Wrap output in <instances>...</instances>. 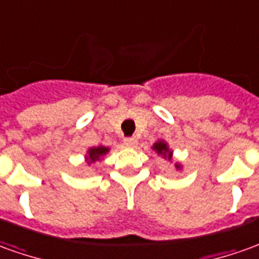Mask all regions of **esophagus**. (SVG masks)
Segmentation results:
<instances>
[{"label":"esophagus","instance_id":"1","mask_svg":"<svg viewBox=\"0 0 259 259\" xmlns=\"http://www.w3.org/2000/svg\"><path fill=\"white\" fill-rule=\"evenodd\" d=\"M123 144L126 147H136L137 146V139L136 137H126L123 140Z\"/></svg>","mask_w":259,"mask_h":259}]
</instances>
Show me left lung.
<instances>
[{
    "label": "left lung",
    "mask_w": 259,
    "mask_h": 259,
    "mask_svg": "<svg viewBox=\"0 0 259 259\" xmlns=\"http://www.w3.org/2000/svg\"><path fill=\"white\" fill-rule=\"evenodd\" d=\"M153 150H154L157 154L160 155V157H162L164 160H167L168 162H174V168L177 169V171H181L182 169V165H181V162H178V161H174L172 160V150L169 148V146H168L167 142H164V140H158V142H155L154 144H153Z\"/></svg>",
    "instance_id": "1"
}]
</instances>
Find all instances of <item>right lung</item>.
Instances as JSON below:
<instances>
[{
  "mask_svg": "<svg viewBox=\"0 0 259 259\" xmlns=\"http://www.w3.org/2000/svg\"><path fill=\"white\" fill-rule=\"evenodd\" d=\"M109 150L111 148L105 147V146H97V147L88 148L85 154V162L88 165H91L92 162H95V161H101L105 155L109 153Z\"/></svg>",
  "mask_w": 259,
  "mask_h": 259,
  "instance_id": "1",
  "label": "right lung"
}]
</instances>
